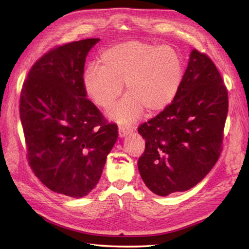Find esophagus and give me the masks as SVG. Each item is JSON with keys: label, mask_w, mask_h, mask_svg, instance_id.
<instances>
[{"label": "esophagus", "mask_w": 249, "mask_h": 249, "mask_svg": "<svg viewBox=\"0 0 249 249\" xmlns=\"http://www.w3.org/2000/svg\"><path fill=\"white\" fill-rule=\"evenodd\" d=\"M133 132V128L131 125H121L119 126V135L124 138L126 134H131Z\"/></svg>", "instance_id": "34e87169"}]
</instances>
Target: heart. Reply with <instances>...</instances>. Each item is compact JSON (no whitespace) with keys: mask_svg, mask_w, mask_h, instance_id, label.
<instances>
[{"mask_svg":"<svg viewBox=\"0 0 249 249\" xmlns=\"http://www.w3.org/2000/svg\"><path fill=\"white\" fill-rule=\"evenodd\" d=\"M100 65H91L84 77L86 92L94 104L107 108L123 93L129 95L109 111L120 124L163 109L174 99L182 80V62L170 46L139 40L113 45L101 54Z\"/></svg>","mask_w":249,"mask_h":249,"instance_id":"1","label":"heart"}]
</instances>
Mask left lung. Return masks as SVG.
I'll return each instance as SVG.
<instances>
[{
  "instance_id": "1",
  "label": "left lung",
  "mask_w": 249,
  "mask_h": 249,
  "mask_svg": "<svg viewBox=\"0 0 249 249\" xmlns=\"http://www.w3.org/2000/svg\"><path fill=\"white\" fill-rule=\"evenodd\" d=\"M228 107L219 71L194 49L173 102L138 128L146 141L139 171L154 194L189 190L209 174L222 150Z\"/></svg>"
}]
</instances>
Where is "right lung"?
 <instances>
[{
  "instance_id": "right-lung-1",
  "label": "right lung",
  "mask_w": 249,
  "mask_h": 249,
  "mask_svg": "<svg viewBox=\"0 0 249 249\" xmlns=\"http://www.w3.org/2000/svg\"><path fill=\"white\" fill-rule=\"evenodd\" d=\"M99 40L50 49L30 69L20 93L29 165L47 188L72 197L88 195L98 184L118 138L117 124L86 98V57Z\"/></svg>"
}]
</instances>
